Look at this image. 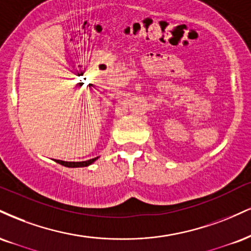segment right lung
<instances>
[{
	"label": "right lung",
	"instance_id": "obj_1",
	"mask_svg": "<svg viewBox=\"0 0 251 251\" xmlns=\"http://www.w3.org/2000/svg\"><path fill=\"white\" fill-rule=\"evenodd\" d=\"M97 159H98V156H97V158L86 160V161H80V162H68V161H62V160H56V162L65 166V167H86V166L91 165L93 161H96Z\"/></svg>",
	"mask_w": 251,
	"mask_h": 251
}]
</instances>
